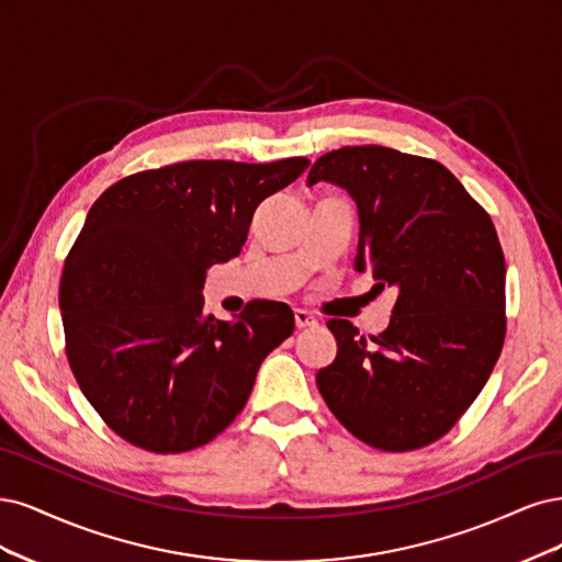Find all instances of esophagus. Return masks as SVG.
Segmentation results:
<instances>
[{
  "label": "esophagus",
  "instance_id": "34e87169",
  "mask_svg": "<svg viewBox=\"0 0 562 562\" xmlns=\"http://www.w3.org/2000/svg\"><path fill=\"white\" fill-rule=\"evenodd\" d=\"M294 322H296V329H305V327H315L317 319L307 313V311H301V307H296L294 311Z\"/></svg>",
  "mask_w": 562,
  "mask_h": 562
}]
</instances>
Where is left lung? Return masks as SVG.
<instances>
[{
  "label": "left lung",
  "instance_id": "obj_1",
  "mask_svg": "<svg viewBox=\"0 0 562 562\" xmlns=\"http://www.w3.org/2000/svg\"><path fill=\"white\" fill-rule=\"evenodd\" d=\"M350 193L359 214L355 270L396 303L371 346L329 319L338 352L317 371L331 413L359 441L404 452L441 439L491 378L504 346V255L487 214L441 162L387 147L324 154L307 187Z\"/></svg>",
  "mask_w": 562,
  "mask_h": 562
}]
</instances>
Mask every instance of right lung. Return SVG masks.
I'll list each match as a JSON object with an SVG mask.
<instances>
[{"mask_svg": "<svg viewBox=\"0 0 562 562\" xmlns=\"http://www.w3.org/2000/svg\"><path fill=\"white\" fill-rule=\"evenodd\" d=\"M307 166L301 156L175 162L121 179L88 210L58 299L71 373L121 439L184 452L245 408L294 313L257 301L214 319L203 284L210 266L240 255L255 210Z\"/></svg>", "mask_w": 562, "mask_h": 562, "instance_id": "obj_1", "label": "right lung"}]
</instances>
